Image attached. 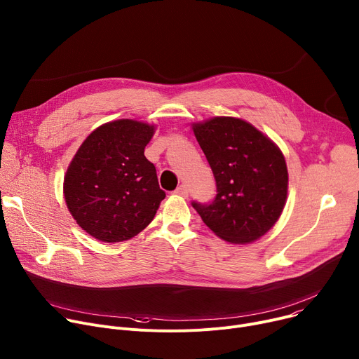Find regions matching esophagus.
I'll list each match as a JSON object with an SVG mask.
<instances>
[{
	"label": "esophagus",
	"mask_w": 359,
	"mask_h": 359,
	"mask_svg": "<svg viewBox=\"0 0 359 359\" xmlns=\"http://www.w3.org/2000/svg\"><path fill=\"white\" fill-rule=\"evenodd\" d=\"M175 194L177 196H181V197H187L188 196V189L185 185H180L177 189H175Z\"/></svg>",
	"instance_id": "esophagus-1"
}]
</instances>
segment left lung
I'll return each instance as SVG.
<instances>
[{"instance_id":"1","label":"left lung","mask_w":359,"mask_h":359,"mask_svg":"<svg viewBox=\"0 0 359 359\" xmlns=\"http://www.w3.org/2000/svg\"><path fill=\"white\" fill-rule=\"evenodd\" d=\"M192 130L210 163L217 194L208 204L192 201L205 226L234 244L252 243L278 222L287 198L282 151L252 123L217 116Z\"/></svg>"}]
</instances>
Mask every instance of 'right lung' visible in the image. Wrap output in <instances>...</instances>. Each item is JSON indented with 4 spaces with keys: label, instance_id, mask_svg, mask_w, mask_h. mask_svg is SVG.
I'll use <instances>...</instances> for the list:
<instances>
[{
    "label": "right lung",
    "instance_id": "1",
    "mask_svg": "<svg viewBox=\"0 0 359 359\" xmlns=\"http://www.w3.org/2000/svg\"><path fill=\"white\" fill-rule=\"evenodd\" d=\"M155 126L132 119L107 122L80 145L63 192L76 223L99 241H125L154 219L165 192L145 147Z\"/></svg>",
    "mask_w": 359,
    "mask_h": 359
}]
</instances>
